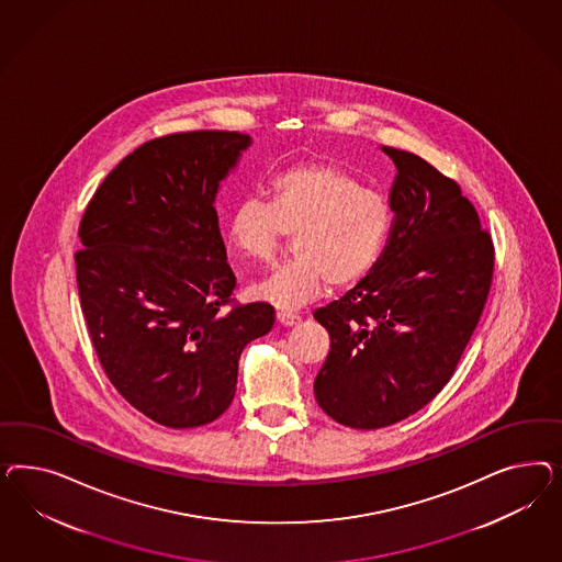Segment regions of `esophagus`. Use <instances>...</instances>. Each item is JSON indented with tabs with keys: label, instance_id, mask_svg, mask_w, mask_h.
Here are the masks:
<instances>
[{
	"label": "esophagus",
	"instance_id": "esophagus-1",
	"mask_svg": "<svg viewBox=\"0 0 562 562\" xmlns=\"http://www.w3.org/2000/svg\"><path fill=\"white\" fill-rule=\"evenodd\" d=\"M276 319H278V324L284 325V327H292V325H296L301 322V315L289 313V311H280Z\"/></svg>",
	"mask_w": 562,
	"mask_h": 562
}]
</instances>
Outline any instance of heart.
Listing matches in <instances>:
<instances>
[{
    "instance_id": "obj_1",
    "label": "heart",
    "mask_w": 562,
    "mask_h": 562,
    "mask_svg": "<svg viewBox=\"0 0 562 562\" xmlns=\"http://www.w3.org/2000/svg\"><path fill=\"white\" fill-rule=\"evenodd\" d=\"M390 228V207L373 189L334 162H303L276 175L270 204L249 198L235 207L228 235L238 254L272 261L284 233L294 235L292 263L251 284V296L296 308L329 282L346 289L373 268Z\"/></svg>"
}]
</instances>
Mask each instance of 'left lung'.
I'll use <instances>...</instances> for the list:
<instances>
[{"label":"left lung","mask_w":562,"mask_h":562,"mask_svg":"<svg viewBox=\"0 0 562 562\" xmlns=\"http://www.w3.org/2000/svg\"><path fill=\"white\" fill-rule=\"evenodd\" d=\"M387 245L357 286L315 311L329 355L315 400L350 428L395 425L425 408L456 373L491 290L493 238L453 179L406 150Z\"/></svg>","instance_id":"left-lung-1"}]
</instances>
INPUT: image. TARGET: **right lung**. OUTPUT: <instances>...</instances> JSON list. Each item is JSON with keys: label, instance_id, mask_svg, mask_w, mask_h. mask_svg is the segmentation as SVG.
Segmentation results:
<instances>
[{"label": "right lung", "instance_id": "obj_1", "mask_svg": "<svg viewBox=\"0 0 562 562\" xmlns=\"http://www.w3.org/2000/svg\"><path fill=\"white\" fill-rule=\"evenodd\" d=\"M251 137H156L106 175L80 222L76 278L86 325L115 390L169 428L216 420L237 392L243 348L273 327L268 303L233 305L216 195Z\"/></svg>", "mask_w": 562, "mask_h": 562}]
</instances>
